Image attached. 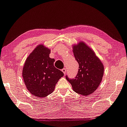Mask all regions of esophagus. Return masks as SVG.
Instances as JSON below:
<instances>
[{"label": "esophagus", "mask_w": 127, "mask_h": 127, "mask_svg": "<svg viewBox=\"0 0 127 127\" xmlns=\"http://www.w3.org/2000/svg\"><path fill=\"white\" fill-rule=\"evenodd\" d=\"M62 71H63V72L64 74H65L66 73V69L65 68H64L63 69H62Z\"/></svg>", "instance_id": "1"}]
</instances>
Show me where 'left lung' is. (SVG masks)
<instances>
[{"mask_svg": "<svg viewBox=\"0 0 127 127\" xmlns=\"http://www.w3.org/2000/svg\"><path fill=\"white\" fill-rule=\"evenodd\" d=\"M73 52L79 69L75 78H66L70 82L73 90L83 95L95 92L102 80L104 67L93 50L84 42H80L73 46Z\"/></svg>", "mask_w": 127, "mask_h": 127, "instance_id": "left-lung-1", "label": "left lung"}]
</instances>
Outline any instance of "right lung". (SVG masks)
<instances>
[{"mask_svg":"<svg viewBox=\"0 0 127 127\" xmlns=\"http://www.w3.org/2000/svg\"><path fill=\"white\" fill-rule=\"evenodd\" d=\"M50 50L40 45L26 59L23 77L27 89L32 95L43 98L54 91L64 73L54 65L55 59L49 57Z\"/></svg>","mask_w":127,"mask_h":127,"instance_id":"right-lung-1","label":"right lung"}]
</instances>
